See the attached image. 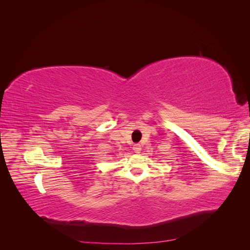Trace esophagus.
I'll list each match as a JSON object with an SVG mask.
<instances>
[{"instance_id": "esophagus-1", "label": "esophagus", "mask_w": 250, "mask_h": 250, "mask_svg": "<svg viewBox=\"0 0 250 250\" xmlns=\"http://www.w3.org/2000/svg\"><path fill=\"white\" fill-rule=\"evenodd\" d=\"M133 150L135 153H140L142 150V146L140 144H134L133 145Z\"/></svg>"}]
</instances>
